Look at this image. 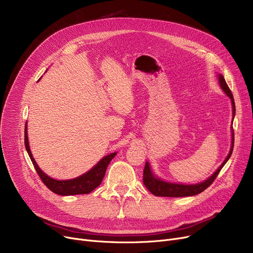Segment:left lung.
<instances>
[{
	"instance_id": "left-lung-1",
	"label": "left lung",
	"mask_w": 253,
	"mask_h": 253,
	"mask_svg": "<svg viewBox=\"0 0 253 253\" xmlns=\"http://www.w3.org/2000/svg\"><path fill=\"white\" fill-rule=\"evenodd\" d=\"M219 84L222 88V90L225 92L231 100H232V104H233V115L235 116V112H236V108H235V101H234V97L232 94V91L230 90L227 82H225L224 78L219 75ZM233 130V128H232ZM233 138H232V148L231 151L228 155V157L225 158V160L223 161V163L219 166V168L212 174L208 179H206L205 181L198 183V184H179V183H170V182H166L163 181L161 179H159L157 177H155L152 173L150 165L148 162H145V166L143 169V183L147 189L155 196H160V197H188V196H194V195H198L202 193L203 191H205L209 185L214 181V179L216 178V176L218 175V173L220 172L221 168L224 166V164L228 162V160L230 159V157L232 156L233 153V149H234V130H233Z\"/></svg>"
}]
</instances>
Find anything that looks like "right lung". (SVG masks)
Here are the masks:
<instances>
[{"instance_id":"right-lung-1","label":"right lung","mask_w":253,"mask_h":253,"mask_svg":"<svg viewBox=\"0 0 253 253\" xmlns=\"http://www.w3.org/2000/svg\"><path fill=\"white\" fill-rule=\"evenodd\" d=\"M24 144H25L26 152H28V154L31 158V160L33 162V165H34L36 171H37V173L40 176V178H41V180L43 181V183L50 191H52L53 193H55L57 195H61V196L89 194L90 192L96 189L101 183V181L104 177L105 170H106V168H108V165L112 161V159L116 156V153L105 156L90 171H88L87 173L79 176L77 178L70 179V180H56V179H53V178L49 177L48 175H46L37 165L35 159L33 158L32 152L30 150L26 125L24 128Z\"/></svg>"}]
</instances>
